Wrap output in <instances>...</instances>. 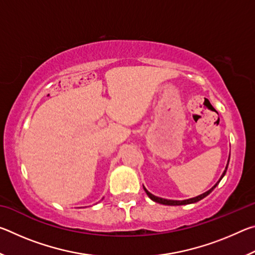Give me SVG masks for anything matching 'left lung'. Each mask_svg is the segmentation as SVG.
<instances>
[{"mask_svg": "<svg viewBox=\"0 0 255 255\" xmlns=\"http://www.w3.org/2000/svg\"><path fill=\"white\" fill-rule=\"evenodd\" d=\"M231 156V155H230ZM228 162H230V157H228ZM227 167H228V163H227V165H226V167H225V171L223 172V174H222V176H221V179H219L218 181H217V183H216L213 188H210L208 191H206V192H204V193H201V195H199V196H197V197H195V198H190V199H185V200H170V199H164V198H159V197H156V196H154V195H152V193H150L147 189H146L144 185H143V188H144V190H145V192H146V195H147L150 199H152L153 201H155V202H158V204H162V205H166V206H181V205H189V204H195V202H198L199 200H201V199H204L205 197H207L209 195V193L213 191V190L217 187L218 185V183L221 182V180L224 178V175H225V173H226V171H227Z\"/></svg>", "mask_w": 255, "mask_h": 255, "instance_id": "8db88e82", "label": "left lung"}]
</instances>
